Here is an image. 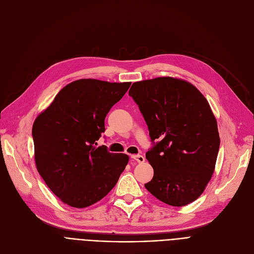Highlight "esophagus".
<instances>
[{
  "instance_id": "1",
  "label": "esophagus",
  "mask_w": 254,
  "mask_h": 254,
  "mask_svg": "<svg viewBox=\"0 0 254 254\" xmlns=\"http://www.w3.org/2000/svg\"><path fill=\"white\" fill-rule=\"evenodd\" d=\"M131 158L134 159V161H136L137 163H139V164H142V163L145 162V157L143 155H140V154H132Z\"/></svg>"
}]
</instances>
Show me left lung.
Segmentation results:
<instances>
[{
    "mask_svg": "<svg viewBox=\"0 0 254 254\" xmlns=\"http://www.w3.org/2000/svg\"><path fill=\"white\" fill-rule=\"evenodd\" d=\"M154 147L146 152L153 178L145 188L159 201L181 207L201 195L214 173L220 138L211 107L194 85L174 77L132 83Z\"/></svg>",
    "mask_w": 254,
    "mask_h": 254,
    "instance_id": "left-lung-1",
    "label": "left lung"
}]
</instances>
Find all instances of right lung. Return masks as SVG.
<instances>
[{"instance_id":"1","label":"right lung","mask_w":254,"mask_h":254,"mask_svg":"<svg viewBox=\"0 0 254 254\" xmlns=\"http://www.w3.org/2000/svg\"><path fill=\"white\" fill-rule=\"evenodd\" d=\"M130 82L79 79L65 85L33 125L35 163L64 204L86 208L114 188L128 155L97 147L105 118Z\"/></svg>"}]
</instances>
